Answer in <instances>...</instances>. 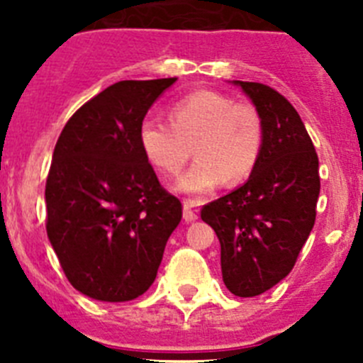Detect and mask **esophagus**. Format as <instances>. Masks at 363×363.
<instances>
[{
    "label": "esophagus",
    "instance_id": "1",
    "mask_svg": "<svg viewBox=\"0 0 363 363\" xmlns=\"http://www.w3.org/2000/svg\"><path fill=\"white\" fill-rule=\"evenodd\" d=\"M184 220L185 221L198 220V209H194V201L191 200L184 201Z\"/></svg>",
    "mask_w": 363,
    "mask_h": 363
}]
</instances>
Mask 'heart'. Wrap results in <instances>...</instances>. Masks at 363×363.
Wrapping results in <instances>:
<instances>
[{
    "label": "heart",
    "mask_w": 363,
    "mask_h": 363,
    "mask_svg": "<svg viewBox=\"0 0 363 363\" xmlns=\"http://www.w3.org/2000/svg\"><path fill=\"white\" fill-rule=\"evenodd\" d=\"M169 118L171 123L145 118L138 140L147 162L167 176L182 172L194 145L198 160L178 182L185 194H209L225 179L229 185L242 184L262 158L265 125L255 104L196 91L176 99Z\"/></svg>",
    "instance_id": "b5f03b06"
}]
</instances>
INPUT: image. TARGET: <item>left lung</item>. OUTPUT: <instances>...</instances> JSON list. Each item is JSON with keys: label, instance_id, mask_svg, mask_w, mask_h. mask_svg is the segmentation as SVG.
Returning <instances> with one entry per match:
<instances>
[{"label": "left lung", "instance_id": "8db88e82", "mask_svg": "<svg viewBox=\"0 0 363 363\" xmlns=\"http://www.w3.org/2000/svg\"><path fill=\"white\" fill-rule=\"evenodd\" d=\"M264 116L265 143L247 184L201 207L221 245V274L240 298L265 293L296 264L316 220L318 154L296 108L272 86L236 82Z\"/></svg>", "mask_w": 363, "mask_h": 363}]
</instances>
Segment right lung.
Returning <instances> with one entry per match:
<instances>
[{
    "instance_id": "1",
    "label": "right lung",
    "mask_w": 363,
    "mask_h": 363,
    "mask_svg": "<svg viewBox=\"0 0 363 363\" xmlns=\"http://www.w3.org/2000/svg\"><path fill=\"white\" fill-rule=\"evenodd\" d=\"M176 78L125 79L74 112L45 185L47 234L74 289L129 301L152 285L182 201L160 184L138 130Z\"/></svg>"
}]
</instances>
